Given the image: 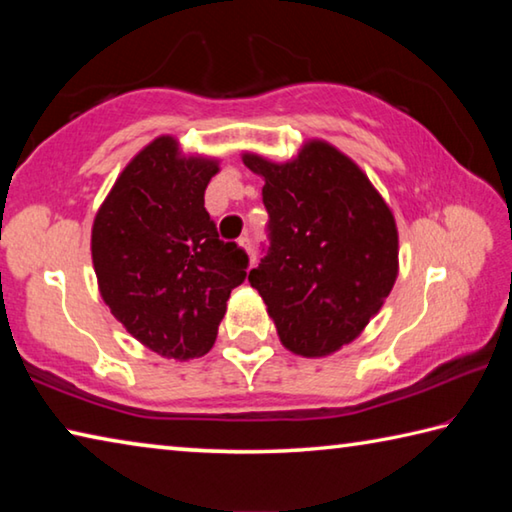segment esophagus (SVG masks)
Segmentation results:
<instances>
[{"mask_svg": "<svg viewBox=\"0 0 512 512\" xmlns=\"http://www.w3.org/2000/svg\"><path fill=\"white\" fill-rule=\"evenodd\" d=\"M239 248L246 250V253H248L250 257H253V246H250V239H248V237H241V239H239Z\"/></svg>", "mask_w": 512, "mask_h": 512, "instance_id": "34e87169", "label": "esophagus"}]
</instances>
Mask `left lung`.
I'll use <instances>...</instances> for the list:
<instances>
[{
    "label": "left lung",
    "mask_w": 512,
    "mask_h": 512,
    "mask_svg": "<svg viewBox=\"0 0 512 512\" xmlns=\"http://www.w3.org/2000/svg\"><path fill=\"white\" fill-rule=\"evenodd\" d=\"M264 178L271 248L248 273L284 348L329 357L379 314L400 271L397 223L361 167L325 140L275 162L241 153Z\"/></svg>",
    "instance_id": "1"
}]
</instances>
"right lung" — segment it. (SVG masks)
Listing matches in <instances>:
<instances>
[{
	"instance_id": "obj_1",
	"label": "right lung",
	"mask_w": 512,
	"mask_h": 512,
	"mask_svg": "<svg viewBox=\"0 0 512 512\" xmlns=\"http://www.w3.org/2000/svg\"><path fill=\"white\" fill-rule=\"evenodd\" d=\"M219 158L185 155L173 135L119 173L92 223V264L110 314L164 359L210 352L248 255L223 244L205 210Z\"/></svg>"
}]
</instances>
